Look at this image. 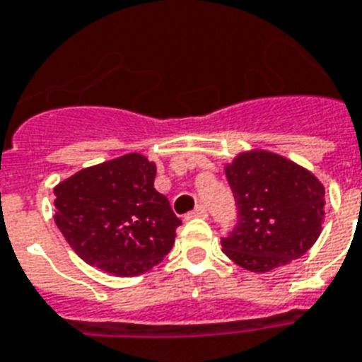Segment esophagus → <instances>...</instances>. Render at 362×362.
I'll return each mask as SVG.
<instances>
[{
  "label": "esophagus",
  "instance_id": "obj_1",
  "mask_svg": "<svg viewBox=\"0 0 362 362\" xmlns=\"http://www.w3.org/2000/svg\"><path fill=\"white\" fill-rule=\"evenodd\" d=\"M193 218H209V212H206L204 206H197V209L192 210V212L186 216V220H193Z\"/></svg>",
  "mask_w": 362,
  "mask_h": 362
}]
</instances>
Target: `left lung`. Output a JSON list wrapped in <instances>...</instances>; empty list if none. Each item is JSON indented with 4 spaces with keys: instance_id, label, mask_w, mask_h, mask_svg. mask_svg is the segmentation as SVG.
I'll list each match as a JSON object with an SVG mask.
<instances>
[{
    "instance_id": "8db88e82",
    "label": "left lung",
    "mask_w": 362,
    "mask_h": 362,
    "mask_svg": "<svg viewBox=\"0 0 362 362\" xmlns=\"http://www.w3.org/2000/svg\"><path fill=\"white\" fill-rule=\"evenodd\" d=\"M238 206L235 231L221 240L233 263L269 272L308 252L325 221V187L308 169L269 150H247L226 163Z\"/></svg>"
}]
</instances>
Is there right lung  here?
<instances>
[{
    "label": "right lung",
    "mask_w": 362,
    "mask_h": 362,
    "mask_svg": "<svg viewBox=\"0 0 362 362\" xmlns=\"http://www.w3.org/2000/svg\"><path fill=\"white\" fill-rule=\"evenodd\" d=\"M156 163L125 153L54 187V221L73 252L112 276H139L163 261L182 221L156 192Z\"/></svg>",
    "instance_id": "right-lung-1"
}]
</instances>
